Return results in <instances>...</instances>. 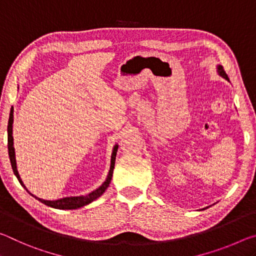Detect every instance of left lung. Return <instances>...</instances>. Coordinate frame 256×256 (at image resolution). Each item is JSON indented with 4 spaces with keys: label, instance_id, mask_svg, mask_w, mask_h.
I'll return each instance as SVG.
<instances>
[{
    "label": "left lung",
    "instance_id": "8db88e82",
    "mask_svg": "<svg viewBox=\"0 0 256 256\" xmlns=\"http://www.w3.org/2000/svg\"><path fill=\"white\" fill-rule=\"evenodd\" d=\"M216 72H218V74H219V76H221L222 78H224L226 80L229 82V78H228V76H227V74L224 72L222 66H220V64L216 66ZM208 208V206H206L205 208ZM203 210H204V208H203Z\"/></svg>",
    "mask_w": 256,
    "mask_h": 256
}]
</instances>
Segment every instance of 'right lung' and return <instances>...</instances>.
Returning a JSON list of instances; mask_svg holds the SVG:
<instances>
[{
	"mask_svg": "<svg viewBox=\"0 0 256 256\" xmlns=\"http://www.w3.org/2000/svg\"><path fill=\"white\" fill-rule=\"evenodd\" d=\"M14 106L11 108L10 111V116H9V124H8V150H9V158H10V162H11V166L12 170H14V174L16 177V179L19 180L20 185H22L24 190H26L29 194H30L32 198H35L36 200H38L40 202H42L45 205H48L50 208H58V210H76V208H82L85 205L90 204L93 202V200H98L100 196L103 195V192L108 190V185H110L111 179H112V174H113V169H114V162H116V150H118V144H116L112 148V153H111V163H110V170H108V176L106 180H104L102 185H100L98 188H96L95 190H93L90 194L87 195H80V196H69V198H62L58 200H43L40 198L32 194L29 192L26 186L24 185L22 178H20V174L18 172V169H16V152H14Z\"/></svg>",
	"mask_w": 256,
	"mask_h": 256,
	"instance_id": "add662e5",
	"label": "right lung"
}]
</instances>
